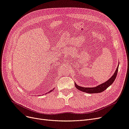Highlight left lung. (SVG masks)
Wrapping results in <instances>:
<instances>
[{
	"mask_svg": "<svg viewBox=\"0 0 129 129\" xmlns=\"http://www.w3.org/2000/svg\"><path fill=\"white\" fill-rule=\"evenodd\" d=\"M119 66V64H118ZM118 66L115 72L114 73V75L111 77L110 79H109L108 81L106 82H105L104 83H103L102 84H101L95 87H92V88H85V87H80L79 85H78L76 83H75V87L77 89L80 90L85 92L87 93H100L104 91L105 89H106L107 88H108L110 85H111L112 83L114 82L116 76L118 72Z\"/></svg>",
	"mask_w": 129,
	"mask_h": 129,
	"instance_id": "left-lung-1",
	"label": "left lung"
}]
</instances>
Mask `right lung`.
I'll return each instance as SVG.
<instances>
[{
	"mask_svg": "<svg viewBox=\"0 0 129 129\" xmlns=\"http://www.w3.org/2000/svg\"><path fill=\"white\" fill-rule=\"evenodd\" d=\"M53 90H53H50V91H49V92H51V91H52Z\"/></svg>",
	"mask_w": 129,
	"mask_h": 129,
	"instance_id": "obj_1",
	"label": "right lung"
}]
</instances>
